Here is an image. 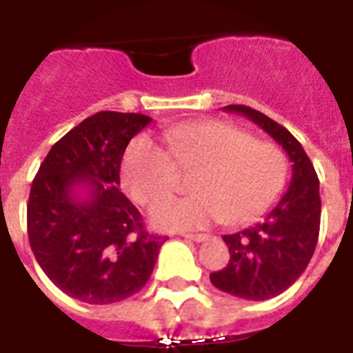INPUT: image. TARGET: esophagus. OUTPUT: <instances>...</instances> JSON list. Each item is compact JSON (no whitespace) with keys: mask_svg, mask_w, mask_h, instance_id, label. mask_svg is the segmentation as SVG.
Returning <instances> with one entry per match:
<instances>
[{"mask_svg":"<svg viewBox=\"0 0 353 353\" xmlns=\"http://www.w3.org/2000/svg\"><path fill=\"white\" fill-rule=\"evenodd\" d=\"M183 237H187V239H190V241L200 243V241H205L210 236H208V234H183Z\"/></svg>","mask_w":353,"mask_h":353,"instance_id":"34e87169","label":"esophagus"}]
</instances>
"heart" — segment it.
I'll return each mask as SVG.
<instances>
[{
  "label": "heart",
  "mask_w": 353,
  "mask_h": 353,
  "mask_svg": "<svg viewBox=\"0 0 353 353\" xmlns=\"http://www.w3.org/2000/svg\"><path fill=\"white\" fill-rule=\"evenodd\" d=\"M172 157L148 137L129 143L121 161V181L142 205L176 192L179 170L196 174L198 194L164 200L151 210L161 228H202L216 221L243 226L262 216L286 183V159L275 143L256 140L226 121H196L164 132Z\"/></svg>",
  "instance_id": "obj_1"
}]
</instances>
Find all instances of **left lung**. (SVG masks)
Masks as SVG:
<instances>
[{
    "instance_id": "left-lung-1",
    "label": "left lung",
    "mask_w": 353,
    "mask_h": 353,
    "mask_svg": "<svg viewBox=\"0 0 353 353\" xmlns=\"http://www.w3.org/2000/svg\"><path fill=\"white\" fill-rule=\"evenodd\" d=\"M262 127L292 161V181L263 223L223 236L230 262L211 273L213 286L230 296L265 301L283 294L307 270L320 234V181L303 145L283 125L245 104L224 106Z\"/></svg>"
}]
</instances>
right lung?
<instances>
[{"instance_id": "1", "label": "right lung", "mask_w": 353, "mask_h": 353, "mask_svg": "<svg viewBox=\"0 0 353 353\" xmlns=\"http://www.w3.org/2000/svg\"><path fill=\"white\" fill-rule=\"evenodd\" d=\"M143 114L97 112L57 140L33 179L28 236L46 276L67 296L108 305L150 281L166 236L150 234L125 196L119 168ZM77 186L86 187L78 199Z\"/></svg>"}]
</instances>
